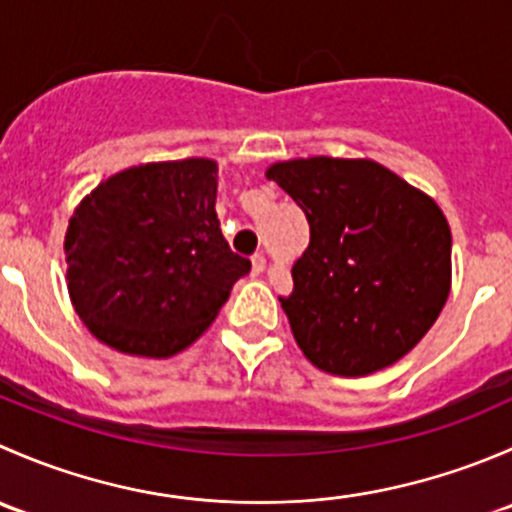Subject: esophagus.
<instances>
[{
    "instance_id": "esophagus-1",
    "label": "esophagus",
    "mask_w": 512,
    "mask_h": 512,
    "mask_svg": "<svg viewBox=\"0 0 512 512\" xmlns=\"http://www.w3.org/2000/svg\"><path fill=\"white\" fill-rule=\"evenodd\" d=\"M265 265H267L265 255H260V252H257V255H252V272H255V275H260V272L265 270Z\"/></svg>"
}]
</instances>
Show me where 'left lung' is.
Here are the masks:
<instances>
[{"instance_id": "left-lung-1", "label": "left lung", "mask_w": 512, "mask_h": 512, "mask_svg": "<svg viewBox=\"0 0 512 512\" xmlns=\"http://www.w3.org/2000/svg\"><path fill=\"white\" fill-rule=\"evenodd\" d=\"M267 178L304 210L309 247L280 297L304 356L366 376L409 354L451 292V227L436 200L366 158H297Z\"/></svg>"}]
</instances>
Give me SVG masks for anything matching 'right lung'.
<instances>
[{
	"mask_svg": "<svg viewBox=\"0 0 512 512\" xmlns=\"http://www.w3.org/2000/svg\"><path fill=\"white\" fill-rule=\"evenodd\" d=\"M218 163L133 165L103 180L66 230V287L98 342L165 359L218 317L250 260L220 230Z\"/></svg>",
	"mask_w": 512,
	"mask_h": 512,
	"instance_id": "add662e5",
	"label": "right lung"
}]
</instances>
